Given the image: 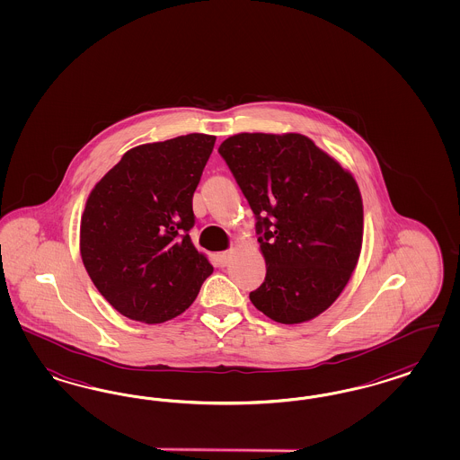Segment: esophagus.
<instances>
[{"label": "esophagus", "mask_w": 460, "mask_h": 460, "mask_svg": "<svg viewBox=\"0 0 460 460\" xmlns=\"http://www.w3.org/2000/svg\"><path fill=\"white\" fill-rule=\"evenodd\" d=\"M230 255H232V251H223V252H218V264L220 266H226L228 264V261H230Z\"/></svg>", "instance_id": "34e87169"}]
</instances>
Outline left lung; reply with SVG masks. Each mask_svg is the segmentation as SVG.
Segmentation results:
<instances>
[{
  "instance_id": "1",
  "label": "left lung",
  "mask_w": 460,
  "mask_h": 460,
  "mask_svg": "<svg viewBox=\"0 0 460 460\" xmlns=\"http://www.w3.org/2000/svg\"><path fill=\"white\" fill-rule=\"evenodd\" d=\"M218 154L255 217L266 278L249 298L272 321L300 323L334 304L357 268L363 205L357 181L296 133H240Z\"/></svg>"
}]
</instances>
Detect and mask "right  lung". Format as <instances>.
I'll return each instance as SVG.
<instances>
[{
  "instance_id": "obj_1",
  "label": "right lung",
  "mask_w": 460,
  "mask_h": 460,
  "mask_svg": "<svg viewBox=\"0 0 460 460\" xmlns=\"http://www.w3.org/2000/svg\"><path fill=\"white\" fill-rule=\"evenodd\" d=\"M217 137L192 133L141 145L86 199L80 252L103 298L128 319L182 314L213 266L192 245V196Z\"/></svg>"
}]
</instances>
